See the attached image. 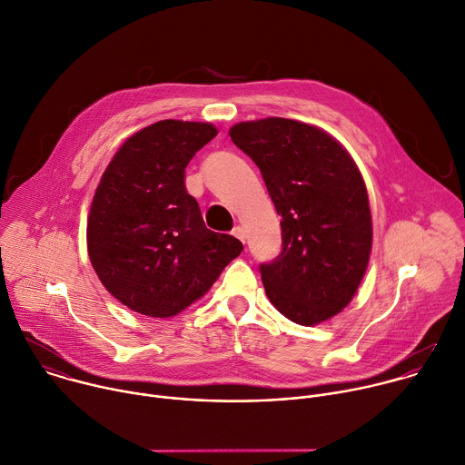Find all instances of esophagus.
<instances>
[{"label": "esophagus", "mask_w": 465, "mask_h": 465, "mask_svg": "<svg viewBox=\"0 0 465 465\" xmlns=\"http://www.w3.org/2000/svg\"><path fill=\"white\" fill-rule=\"evenodd\" d=\"M232 233H233L241 242H244V241H246V232H244V228H242V226H235Z\"/></svg>", "instance_id": "34e87169"}]
</instances>
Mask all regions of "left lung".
<instances>
[{
	"instance_id": "8db88e82",
	"label": "left lung",
	"mask_w": 465,
	"mask_h": 465,
	"mask_svg": "<svg viewBox=\"0 0 465 465\" xmlns=\"http://www.w3.org/2000/svg\"><path fill=\"white\" fill-rule=\"evenodd\" d=\"M230 136L261 170L281 215L282 252L261 264L270 302L304 327L352 301L372 250L369 195L351 153L325 129L268 116L232 125Z\"/></svg>"
}]
</instances>
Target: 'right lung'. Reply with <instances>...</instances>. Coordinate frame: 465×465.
<instances>
[{"instance_id":"1","label":"right lung","mask_w":465,"mask_h":465,"mask_svg":"<svg viewBox=\"0 0 465 465\" xmlns=\"http://www.w3.org/2000/svg\"><path fill=\"white\" fill-rule=\"evenodd\" d=\"M217 127L161 120L116 149L87 217V252L105 286L131 311L173 318L201 299L242 244L206 228L184 172Z\"/></svg>"}]
</instances>
